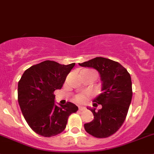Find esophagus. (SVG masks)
Segmentation results:
<instances>
[{"label": "esophagus", "mask_w": 154, "mask_h": 154, "mask_svg": "<svg viewBox=\"0 0 154 154\" xmlns=\"http://www.w3.org/2000/svg\"><path fill=\"white\" fill-rule=\"evenodd\" d=\"M84 109H85V107H83V106L79 107V110H80V111H83Z\"/></svg>", "instance_id": "1"}]
</instances>
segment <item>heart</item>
<instances>
[{"mask_svg":"<svg viewBox=\"0 0 154 154\" xmlns=\"http://www.w3.org/2000/svg\"><path fill=\"white\" fill-rule=\"evenodd\" d=\"M87 100V95L86 94H78L74 98V101L77 103H80V104H82V103H85Z\"/></svg>","mask_w":154,"mask_h":154,"instance_id":"obj_1","label":"heart"}]
</instances>
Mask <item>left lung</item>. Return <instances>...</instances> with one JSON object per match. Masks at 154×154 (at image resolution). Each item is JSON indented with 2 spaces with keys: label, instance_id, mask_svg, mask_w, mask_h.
<instances>
[{
  "label": "left lung",
  "instance_id": "obj_1",
  "mask_svg": "<svg viewBox=\"0 0 154 154\" xmlns=\"http://www.w3.org/2000/svg\"><path fill=\"white\" fill-rule=\"evenodd\" d=\"M79 65L97 70L102 81V92L93 100V106L100 104L102 108L97 111L88 108L94 119L85 124V130L96 138L109 137L120 128L126 119L133 96L131 77L120 63L103 57H95Z\"/></svg>",
  "mask_w": 154,
  "mask_h": 154
}]
</instances>
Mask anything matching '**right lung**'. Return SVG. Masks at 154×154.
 Listing matches in <instances>:
<instances>
[{
	"label": "right lung",
	"instance_id": "add662e5",
	"mask_svg": "<svg viewBox=\"0 0 154 154\" xmlns=\"http://www.w3.org/2000/svg\"><path fill=\"white\" fill-rule=\"evenodd\" d=\"M75 63L62 65L46 60L31 66L18 84V100L30 128L45 137H51L66 129L68 116L78 107L71 102L57 106L54 91L60 89Z\"/></svg>",
	"mask_w": 154,
	"mask_h": 154
}]
</instances>
